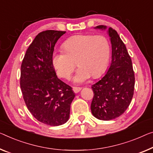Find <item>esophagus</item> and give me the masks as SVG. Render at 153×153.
Here are the masks:
<instances>
[{
	"mask_svg": "<svg viewBox=\"0 0 153 153\" xmlns=\"http://www.w3.org/2000/svg\"><path fill=\"white\" fill-rule=\"evenodd\" d=\"M81 89H82V88H80V87H76V86H74V87H73V91H74V93H77L78 92H79Z\"/></svg>",
	"mask_w": 153,
	"mask_h": 153,
	"instance_id": "esophagus-1",
	"label": "esophagus"
}]
</instances>
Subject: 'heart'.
Wrapping results in <instances>:
<instances>
[{
	"label": "heart",
	"mask_w": 153,
	"mask_h": 153,
	"mask_svg": "<svg viewBox=\"0 0 153 153\" xmlns=\"http://www.w3.org/2000/svg\"><path fill=\"white\" fill-rule=\"evenodd\" d=\"M63 51H54L52 63L57 74L69 79L75 69V62L79 68L74 77V82L83 83L90 78H96L105 71L111 56L108 40L103 35L74 36L65 41Z\"/></svg>",
	"instance_id": "b5f03b06"
}]
</instances>
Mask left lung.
<instances>
[{
    "label": "left lung",
    "instance_id": "8db88e82",
    "mask_svg": "<svg viewBox=\"0 0 153 153\" xmlns=\"http://www.w3.org/2000/svg\"><path fill=\"white\" fill-rule=\"evenodd\" d=\"M95 28L103 30L106 27L99 25ZM108 33L112 60L105 76L92 85L94 96L91 105L93 116L105 121L115 119L125 112L135 88V74L126 47L115 29L109 27Z\"/></svg>",
    "mask_w": 153,
    "mask_h": 153
}]
</instances>
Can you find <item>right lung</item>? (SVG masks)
<instances>
[{"mask_svg": "<svg viewBox=\"0 0 153 153\" xmlns=\"http://www.w3.org/2000/svg\"><path fill=\"white\" fill-rule=\"evenodd\" d=\"M65 33H38L27 50L20 71V88L27 108L39 122L53 126L67 122L75 97L72 88L58 78L52 63L55 45Z\"/></svg>", "mask_w": 153, "mask_h": 153, "instance_id": "obj_1", "label": "right lung"}]
</instances>
